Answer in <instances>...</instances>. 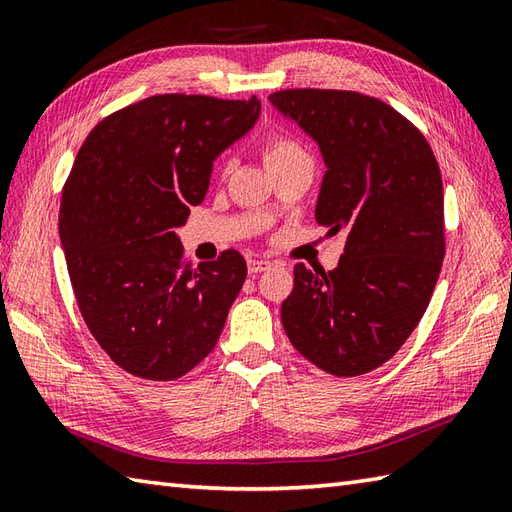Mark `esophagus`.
<instances>
[{
    "instance_id": "esophagus-1",
    "label": "esophagus",
    "mask_w": 512,
    "mask_h": 512,
    "mask_svg": "<svg viewBox=\"0 0 512 512\" xmlns=\"http://www.w3.org/2000/svg\"><path fill=\"white\" fill-rule=\"evenodd\" d=\"M268 268H270V262H266V259H248V275L264 273Z\"/></svg>"
}]
</instances>
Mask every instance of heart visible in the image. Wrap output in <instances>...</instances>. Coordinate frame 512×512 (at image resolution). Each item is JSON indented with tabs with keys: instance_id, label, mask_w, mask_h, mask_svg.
<instances>
[{
	"instance_id": "b5f03b06",
	"label": "heart",
	"mask_w": 512,
	"mask_h": 512,
	"mask_svg": "<svg viewBox=\"0 0 512 512\" xmlns=\"http://www.w3.org/2000/svg\"><path fill=\"white\" fill-rule=\"evenodd\" d=\"M262 156H264L268 171L286 165V162L308 160L306 149H303L295 138H290L286 134L268 136L262 145Z\"/></svg>"
}]
</instances>
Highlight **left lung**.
I'll use <instances>...</instances> for the list:
<instances>
[{"label": "left lung", "mask_w": 512, "mask_h": 512, "mask_svg": "<svg viewBox=\"0 0 512 512\" xmlns=\"http://www.w3.org/2000/svg\"><path fill=\"white\" fill-rule=\"evenodd\" d=\"M319 143L325 171L317 222L347 233L341 262L295 266L281 323L301 356L332 376L387 363L427 310L444 259L438 160L394 107L347 90L268 96Z\"/></svg>", "instance_id": "1"}]
</instances>
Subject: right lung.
Instances as JSON below:
<instances>
[{
	"mask_svg": "<svg viewBox=\"0 0 512 512\" xmlns=\"http://www.w3.org/2000/svg\"><path fill=\"white\" fill-rule=\"evenodd\" d=\"M259 110L257 96H149L105 116L76 154L59 211L65 264L85 325L127 374L176 380L220 339L246 262L224 250L193 268L176 228Z\"/></svg>",
	"mask_w": 512,
	"mask_h": 512,
	"instance_id": "add662e5",
	"label": "right lung"
}]
</instances>
